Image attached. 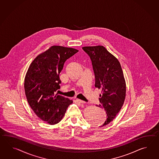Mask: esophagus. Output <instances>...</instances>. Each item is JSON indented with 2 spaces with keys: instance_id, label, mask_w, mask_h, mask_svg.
Here are the masks:
<instances>
[{
  "instance_id": "obj_1",
  "label": "esophagus",
  "mask_w": 159,
  "mask_h": 159,
  "mask_svg": "<svg viewBox=\"0 0 159 159\" xmlns=\"http://www.w3.org/2000/svg\"><path fill=\"white\" fill-rule=\"evenodd\" d=\"M76 101H77L78 102H79V103H85V102L84 101H81L80 99H77Z\"/></svg>"
}]
</instances>
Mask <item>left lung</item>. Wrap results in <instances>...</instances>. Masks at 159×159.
<instances>
[{"mask_svg": "<svg viewBox=\"0 0 159 159\" xmlns=\"http://www.w3.org/2000/svg\"><path fill=\"white\" fill-rule=\"evenodd\" d=\"M82 49L91 58L95 78V87L101 89L99 98L107 118L101 127L114 120L124 105L126 83L119 61L103 46L84 47Z\"/></svg>", "mask_w": 159, "mask_h": 159, "instance_id": "1", "label": "left lung"}]
</instances>
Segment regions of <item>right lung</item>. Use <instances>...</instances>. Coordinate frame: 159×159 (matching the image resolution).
Returning a JSON list of instances; mask_svg holds the SVG:
<instances>
[{
	"mask_svg": "<svg viewBox=\"0 0 159 159\" xmlns=\"http://www.w3.org/2000/svg\"><path fill=\"white\" fill-rule=\"evenodd\" d=\"M78 51L70 48L52 46L37 56L27 70L24 83L27 102L37 116L48 124L58 123L73 103L56 92L60 89L59 75L64 62Z\"/></svg>",
	"mask_w": 159,
	"mask_h": 159,
	"instance_id": "add662e5",
	"label": "right lung"
}]
</instances>
